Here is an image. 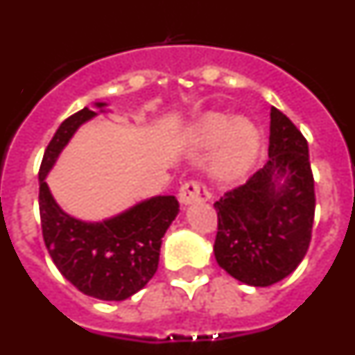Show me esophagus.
<instances>
[{
	"label": "esophagus",
	"mask_w": 355,
	"mask_h": 355,
	"mask_svg": "<svg viewBox=\"0 0 355 355\" xmlns=\"http://www.w3.org/2000/svg\"><path fill=\"white\" fill-rule=\"evenodd\" d=\"M209 193L206 190L205 184L197 183V181H188L180 188V200L183 206H190L193 202H200V200H208Z\"/></svg>",
	"instance_id": "esophagus-1"
}]
</instances>
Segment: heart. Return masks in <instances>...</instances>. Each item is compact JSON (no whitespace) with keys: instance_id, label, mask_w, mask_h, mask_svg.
<instances>
[{"instance_id":"obj_1","label":"heart","mask_w":355,"mask_h":355,"mask_svg":"<svg viewBox=\"0 0 355 355\" xmlns=\"http://www.w3.org/2000/svg\"><path fill=\"white\" fill-rule=\"evenodd\" d=\"M188 144L199 150L211 149L206 171L218 184H234L254 167L259 156L258 130L245 119L208 112L200 115L187 133Z\"/></svg>"}]
</instances>
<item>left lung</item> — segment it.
<instances>
[{
  "instance_id": "1",
  "label": "left lung",
  "mask_w": 355,
  "mask_h": 355,
  "mask_svg": "<svg viewBox=\"0 0 355 355\" xmlns=\"http://www.w3.org/2000/svg\"><path fill=\"white\" fill-rule=\"evenodd\" d=\"M216 263L249 286H270L299 266L311 241L315 218L307 142L293 122L270 110L268 162L215 202Z\"/></svg>"
}]
</instances>
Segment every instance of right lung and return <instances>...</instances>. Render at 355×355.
I'll return each mask as SVG.
<instances>
[{"mask_svg":"<svg viewBox=\"0 0 355 355\" xmlns=\"http://www.w3.org/2000/svg\"><path fill=\"white\" fill-rule=\"evenodd\" d=\"M106 103L80 110L56 130L39 171V208L44 243L60 274L81 293L99 300H126L158 270L162 238L178 213L174 196H155L97 222L69 215L56 202L46 178L80 126Z\"/></svg>","mask_w":355,"mask_h":355,"instance_id":"right-lung-1","label":"right lung"}]
</instances>
